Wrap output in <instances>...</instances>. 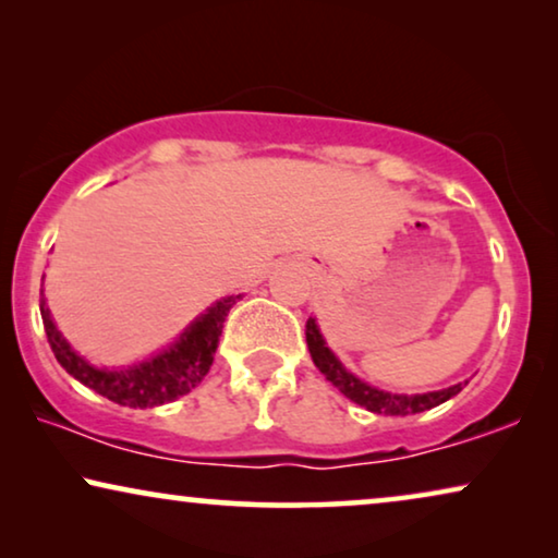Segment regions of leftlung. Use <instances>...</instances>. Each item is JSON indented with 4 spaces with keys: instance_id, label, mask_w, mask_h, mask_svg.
<instances>
[{
    "instance_id": "8db88e82",
    "label": "left lung",
    "mask_w": 558,
    "mask_h": 558,
    "mask_svg": "<svg viewBox=\"0 0 558 558\" xmlns=\"http://www.w3.org/2000/svg\"><path fill=\"white\" fill-rule=\"evenodd\" d=\"M304 335H307L310 355L319 368V373H323V376L330 380V384L338 388L342 396H348L350 401H355L357 407L373 411V414H386V416L422 414V411H429L434 407H439V403L449 401L452 396H457L464 386H468V380H464V384L441 388V391L411 393V396L380 391V388L368 386V384H363L361 378H355L353 373H350L345 365L338 361V355L327 348V342L323 338V332H319L315 317L307 319V330H304Z\"/></svg>"
}]
</instances>
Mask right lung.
Here are the masks:
<instances>
[{"mask_svg": "<svg viewBox=\"0 0 558 558\" xmlns=\"http://www.w3.org/2000/svg\"><path fill=\"white\" fill-rule=\"evenodd\" d=\"M239 296H226V300L216 302L170 348L147 357V361L129 365V368H96L86 357L75 353L52 323L45 296L40 300V315L52 353L75 380L94 388L96 393L106 396L119 407L151 409L190 393L205 378V373L213 365L228 312Z\"/></svg>", "mask_w": 558, "mask_h": 558, "instance_id": "1", "label": "right lung"}]
</instances>
